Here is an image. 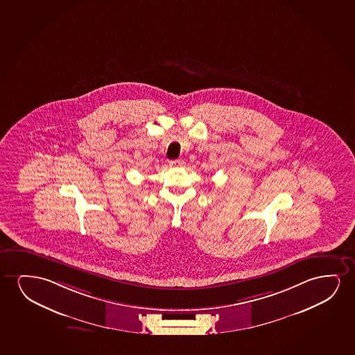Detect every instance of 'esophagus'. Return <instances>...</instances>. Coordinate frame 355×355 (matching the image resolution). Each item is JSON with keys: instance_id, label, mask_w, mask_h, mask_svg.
I'll list each match as a JSON object with an SVG mask.
<instances>
[{"instance_id": "1", "label": "esophagus", "mask_w": 355, "mask_h": 355, "mask_svg": "<svg viewBox=\"0 0 355 355\" xmlns=\"http://www.w3.org/2000/svg\"><path fill=\"white\" fill-rule=\"evenodd\" d=\"M168 164H170L171 167H180L184 162H183V160H172Z\"/></svg>"}]
</instances>
